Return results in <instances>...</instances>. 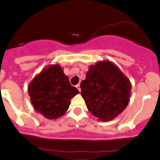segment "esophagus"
I'll use <instances>...</instances> for the list:
<instances>
[{"label": "esophagus", "instance_id": "1", "mask_svg": "<svg viewBox=\"0 0 160 160\" xmlns=\"http://www.w3.org/2000/svg\"><path fill=\"white\" fill-rule=\"evenodd\" d=\"M76 88H77V89H78V90H79V91H80V90H81V88H80V84H76Z\"/></svg>", "mask_w": 160, "mask_h": 160}]
</instances>
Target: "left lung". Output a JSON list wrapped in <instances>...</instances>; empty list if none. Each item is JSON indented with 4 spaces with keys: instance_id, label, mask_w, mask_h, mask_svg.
I'll use <instances>...</instances> for the list:
<instances>
[{
    "instance_id": "left-lung-1",
    "label": "left lung",
    "mask_w": 160,
    "mask_h": 160,
    "mask_svg": "<svg viewBox=\"0 0 160 160\" xmlns=\"http://www.w3.org/2000/svg\"><path fill=\"white\" fill-rule=\"evenodd\" d=\"M80 88L88 111L104 122L115 119L125 109L132 84L117 66L107 60L89 66Z\"/></svg>"
}]
</instances>
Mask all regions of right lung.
<instances>
[{"label": "right lung", "mask_w": 160, "mask_h": 160, "mask_svg": "<svg viewBox=\"0 0 160 160\" xmlns=\"http://www.w3.org/2000/svg\"><path fill=\"white\" fill-rule=\"evenodd\" d=\"M79 92L59 64L48 66L28 85L34 110L49 119L62 116L69 108L70 100Z\"/></svg>", "instance_id": "1"}]
</instances>
